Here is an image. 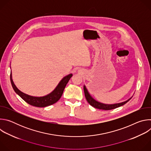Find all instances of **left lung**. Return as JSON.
Returning a JSON list of instances; mask_svg holds the SVG:
<instances>
[{
  "label": "left lung",
  "instance_id": "left-lung-1",
  "mask_svg": "<svg viewBox=\"0 0 151 151\" xmlns=\"http://www.w3.org/2000/svg\"><path fill=\"white\" fill-rule=\"evenodd\" d=\"M83 91H84V94H85V96L86 98V100H87L88 103L92 106L93 107H95L96 109H101V110H105V111H108V110H111V109H114L115 108H117L118 107H120L124 104H125L126 103H127L129 100H130L132 98H130V99H128V100L124 101V102H122L120 103H116V104H103L101 103H99L97 101H96L95 100H94L89 94L87 88H85V87L84 86L83 87Z\"/></svg>",
  "mask_w": 151,
  "mask_h": 151
}]
</instances>
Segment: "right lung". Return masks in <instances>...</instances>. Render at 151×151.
<instances>
[{
    "label": "right lung",
    "mask_w": 151,
    "mask_h": 151,
    "mask_svg": "<svg viewBox=\"0 0 151 151\" xmlns=\"http://www.w3.org/2000/svg\"><path fill=\"white\" fill-rule=\"evenodd\" d=\"M72 76V74H69V75L65 76L60 82V83L57 85V87L52 93L48 94L47 96H45L44 97H40L30 96L20 91L16 87V86L13 82V81L12 79L11 73L10 75V79H11V82L12 86V88L15 91V92L22 98L26 103L35 107H44L53 104L59 100V99L61 98L63 94V91L64 88H65L67 83H68L69 81L70 80Z\"/></svg>",
    "instance_id": "obj_1"
}]
</instances>
